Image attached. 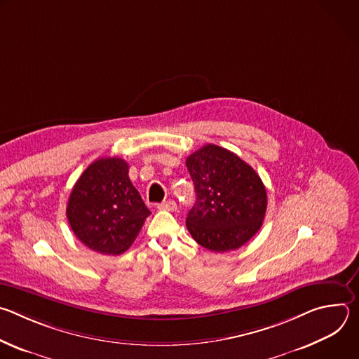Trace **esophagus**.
I'll return each mask as SVG.
<instances>
[{
    "label": "esophagus",
    "instance_id": "34e87169",
    "mask_svg": "<svg viewBox=\"0 0 359 359\" xmlns=\"http://www.w3.org/2000/svg\"><path fill=\"white\" fill-rule=\"evenodd\" d=\"M158 209L161 210H169V212H175L177 209V204L175 200H168V201H163L161 204H158Z\"/></svg>",
    "mask_w": 359,
    "mask_h": 359
}]
</instances>
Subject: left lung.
<instances>
[{"mask_svg":"<svg viewBox=\"0 0 359 359\" xmlns=\"http://www.w3.org/2000/svg\"><path fill=\"white\" fill-rule=\"evenodd\" d=\"M196 203L186 226L204 248L237 250L257 233L267 210L266 187L255 170L236 153L206 144L186 159Z\"/></svg>","mask_w":359,"mask_h":359,"instance_id":"1","label":"left lung"}]
</instances>
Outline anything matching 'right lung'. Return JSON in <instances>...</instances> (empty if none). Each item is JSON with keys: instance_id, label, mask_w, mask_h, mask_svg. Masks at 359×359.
Wrapping results in <instances>:
<instances>
[{"instance_id": "add662e5", "label": "right lung", "mask_w": 359, "mask_h": 359, "mask_svg": "<svg viewBox=\"0 0 359 359\" xmlns=\"http://www.w3.org/2000/svg\"><path fill=\"white\" fill-rule=\"evenodd\" d=\"M128 173L123 159L100 158L88 166L71 191L69 226L79 241L96 252L126 251L150 215Z\"/></svg>"}]
</instances>
